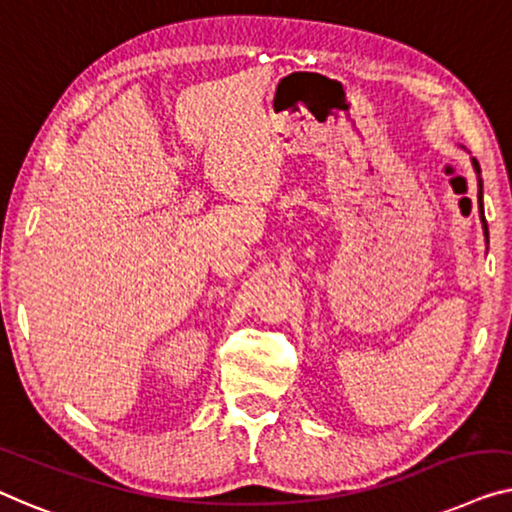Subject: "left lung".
Segmentation results:
<instances>
[{
    "label": "left lung",
    "instance_id": "obj_1",
    "mask_svg": "<svg viewBox=\"0 0 512 512\" xmlns=\"http://www.w3.org/2000/svg\"><path fill=\"white\" fill-rule=\"evenodd\" d=\"M473 169H475V174L480 176V164L475 162V160H473ZM478 185H480V194H478V197L482 199V181H480V178H478ZM480 215H482V208H480ZM482 227H485V236H487V220H485V218H482Z\"/></svg>",
    "mask_w": 512,
    "mask_h": 512
}]
</instances>
